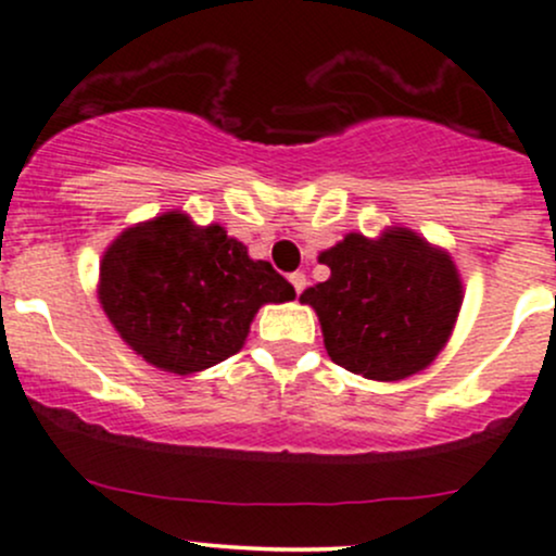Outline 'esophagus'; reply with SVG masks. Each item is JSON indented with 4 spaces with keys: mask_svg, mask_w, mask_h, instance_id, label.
<instances>
[{
    "mask_svg": "<svg viewBox=\"0 0 556 556\" xmlns=\"http://www.w3.org/2000/svg\"><path fill=\"white\" fill-rule=\"evenodd\" d=\"M289 280H291V286H294V291H296V294H302V291H305V286H307V278H305V273H291Z\"/></svg>",
    "mask_w": 556,
    "mask_h": 556,
    "instance_id": "esophagus-1",
    "label": "esophagus"
}]
</instances>
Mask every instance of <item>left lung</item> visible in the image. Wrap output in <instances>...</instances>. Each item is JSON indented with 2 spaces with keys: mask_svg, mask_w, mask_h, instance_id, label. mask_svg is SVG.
<instances>
[{
  "mask_svg": "<svg viewBox=\"0 0 556 556\" xmlns=\"http://www.w3.org/2000/svg\"><path fill=\"white\" fill-rule=\"evenodd\" d=\"M329 280L302 291L320 320L326 353L366 380L417 375L447 345L463 283L447 251L406 227L371 240L351 232L318 256Z\"/></svg>",
  "mask_w": 556,
  "mask_h": 556,
  "instance_id": "obj_1",
  "label": "left lung"
}]
</instances>
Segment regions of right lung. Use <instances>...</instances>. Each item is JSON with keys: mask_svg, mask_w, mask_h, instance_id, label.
<instances>
[{"mask_svg": "<svg viewBox=\"0 0 556 556\" xmlns=\"http://www.w3.org/2000/svg\"><path fill=\"white\" fill-rule=\"evenodd\" d=\"M270 262L251 260L225 227L168 211L128 227L101 260L99 300L117 334L174 375L236 356L267 302L294 300Z\"/></svg>", "mask_w": 556, "mask_h": 556, "instance_id": "add662e5", "label": "right lung"}]
</instances>
